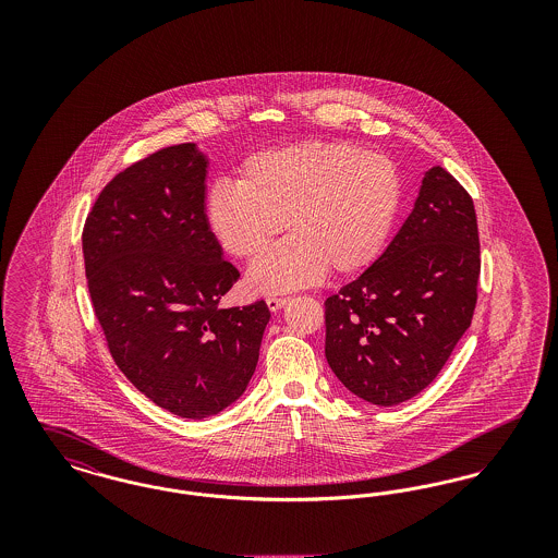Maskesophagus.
Returning <instances> with one entry per match:
<instances>
[{
    "mask_svg": "<svg viewBox=\"0 0 558 558\" xmlns=\"http://www.w3.org/2000/svg\"><path fill=\"white\" fill-rule=\"evenodd\" d=\"M287 296H267L266 303L267 307L271 310V312H278V310H282L284 305H287Z\"/></svg>",
    "mask_w": 558,
    "mask_h": 558,
    "instance_id": "obj_1",
    "label": "esophagus"
}]
</instances>
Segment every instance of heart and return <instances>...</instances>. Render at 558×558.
I'll use <instances>...</instances> for the list:
<instances>
[{"label": "heart", "instance_id": "obj_1", "mask_svg": "<svg viewBox=\"0 0 558 558\" xmlns=\"http://www.w3.org/2000/svg\"><path fill=\"white\" fill-rule=\"evenodd\" d=\"M401 180L385 155L345 142H301L255 153L240 182L219 180L205 198L215 240L253 262L282 228L280 242L248 271L262 294L307 287L330 267L337 276L371 266L398 215Z\"/></svg>", "mask_w": 558, "mask_h": 558}]
</instances>
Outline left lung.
Wrapping results in <instances>:
<instances>
[{
  "label": "left lung",
  "mask_w": 558,
  "mask_h": 558,
  "mask_svg": "<svg viewBox=\"0 0 558 558\" xmlns=\"http://www.w3.org/2000/svg\"><path fill=\"white\" fill-rule=\"evenodd\" d=\"M481 271L475 205L444 167L360 278L326 299V360L374 405L418 396L471 326Z\"/></svg>",
  "instance_id": "obj_1"
}]
</instances>
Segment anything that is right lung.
I'll list each match as a JSON object with an SVG mask.
<instances>
[{"label": "right lung", "mask_w": 558, "mask_h": 558, "mask_svg": "<svg viewBox=\"0 0 558 558\" xmlns=\"http://www.w3.org/2000/svg\"><path fill=\"white\" fill-rule=\"evenodd\" d=\"M209 157L192 142L133 162L83 228L89 296L133 387L201 421L244 393L269 322L266 301L217 307L240 278L205 215Z\"/></svg>", "instance_id": "right-lung-1"}]
</instances>
